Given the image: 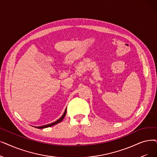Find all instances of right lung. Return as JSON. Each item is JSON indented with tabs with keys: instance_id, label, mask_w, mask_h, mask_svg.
<instances>
[{
	"instance_id": "right-lung-1",
	"label": "right lung",
	"mask_w": 157,
	"mask_h": 157,
	"mask_svg": "<svg viewBox=\"0 0 157 157\" xmlns=\"http://www.w3.org/2000/svg\"><path fill=\"white\" fill-rule=\"evenodd\" d=\"M66 112H67V109H65V110L64 112V113L63 114V115L62 117H61L59 119H58L56 121L52 122V123H51V124H47V125H44V126H37L36 127V128H39V129H43V128H48V127H51V126H52L54 125H55L58 123H59V122H60L62 121H63V119H64L65 115H66Z\"/></svg>"
}]
</instances>
